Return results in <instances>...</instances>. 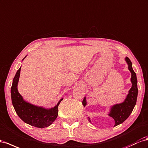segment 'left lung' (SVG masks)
Listing matches in <instances>:
<instances>
[{"label":"left lung","mask_w":148,"mask_h":148,"mask_svg":"<svg viewBox=\"0 0 148 148\" xmlns=\"http://www.w3.org/2000/svg\"><path fill=\"white\" fill-rule=\"evenodd\" d=\"M125 61L128 65V70L131 73V82L132 86L128 91L126 98L122 103H117L110 107L109 113L108 114L110 117L113 118L114 120V126L120 125L125 121L126 119L130 116L131 113L134 109L136 105L138 97V82L136 78V74L134 71L132 67V63L128 57L125 58ZM84 107L87 105L86 97L84 98L82 101ZM88 120L91 123V119L88 117Z\"/></svg>","instance_id":"8db88e82"}]
</instances>
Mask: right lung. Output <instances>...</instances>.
<instances>
[{
  "label": "right lung",
  "mask_w": 148,
  "mask_h": 148,
  "mask_svg": "<svg viewBox=\"0 0 148 148\" xmlns=\"http://www.w3.org/2000/svg\"><path fill=\"white\" fill-rule=\"evenodd\" d=\"M21 70V66L13 79L10 91L12 102L16 113L23 121L32 126L43 128L50 126L58 116V105L63 98H61L57 105L50 108L35 105L25 101L17 89Z\"/></svg>",
  "instance_id": "obj_1"
}]
</instances>
